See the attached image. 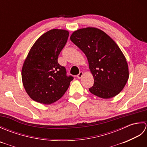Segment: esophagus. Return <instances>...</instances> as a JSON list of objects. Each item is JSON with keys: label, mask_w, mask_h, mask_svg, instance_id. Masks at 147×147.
Instances as JSON below:
<instances>
[{"label": "esophagus", "mask_w": 147, "mask_h": 147, "mask_svg": "<svg viewBox=\"0 0 147 147\" xmlns=\"http://www.w3.org/2000/svg\"><path fill=\"white\" fill-rule=\"evenodd\" d=\"M83 72L82 71H80V73H79V74H78V75H77V78H82V76H83Z\"/></svg>", "instance_id": "1"}]
</instances>
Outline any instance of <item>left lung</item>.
<instances>
[{
	"label": "left lung",
	"instance_id": "8db88e82",
	"mask_svg": "<svg viewBox=\"0 0 147 147\" xmlns=\"http://www.w3.org/2000/svg\"><path fill=\"white\" fill-rule=\"evenodd\" d=\"M70 39L88 59L94 78L89 91L102 98L119 94L127 82L129 71L126 58L114 40L95 28L78 30Z\"/></svg>",
	"mask_w": 147,
	"mask_h": 147
}]
</instances>
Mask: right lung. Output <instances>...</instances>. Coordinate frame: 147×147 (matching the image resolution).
I'll list each match as a JSON object with an SVG mask.
<instances>
[{
  "instance_id": "right-lung-1",
  "label": "right lung",
  "mask_w": 147,
  "mask_h": 147,
  "mask_svg": "<svg viewBox=\"0 0 147 147\" xmlns=\"http://www.w3.org/2000/svg\"><path fill=\"white\" fill-rule=\"evenodd\" d=\"M69 36L66 30L53 29L43 34L30 49L22 68V81L34 101L51 104L60 99L74 78L58 63Z\"/></svg>"
}]
</instances>
